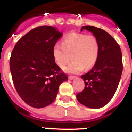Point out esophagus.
I'll return each mask as SVG.
<instances>
[{"label":"esophagus","instance_id":"esophagus-1","mask_svg":"<svg viewBox=\"0 0 132 132\" xmlns=\"http://www.w3.org/2000/svg\"><path fill=\"white\" fill-rule=\"evenodd\" d=\"M75 78H76V76H74V75H69L68 76V79H73Z\"/></svg>","mask_w":132,"mask_h":132}]
</instances>
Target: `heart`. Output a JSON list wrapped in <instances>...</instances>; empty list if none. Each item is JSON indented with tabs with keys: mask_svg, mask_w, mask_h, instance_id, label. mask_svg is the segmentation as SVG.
Returning a JSON list of instances; mask_svg holds the SVG:
<instances>
[{
	"mask_svg": "<svg viewBox=\"0 0 132 132\" xmlns=\"http://www.w3.org/2000/svg\"><path fill=\"white\" fill-rule=\"evenodd\" d=\"M99 51V43L95 36L72 33L63 38L61 45L57 44L54 46L53 56L56 64L61 68H64L72 58L66 70L77 73L96 64Z\"/></svg>",
	"mask_w": 132,
	"mask_h": 132,
	"instance_id": "b5f03b06",
	"label": "heart"
}]
</instances>
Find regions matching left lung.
Returning a JSON list of instances; mask_svg holds the SVG:
<instances>
[{
  "mask_svg": "<svg viewBox=\"0 0 132 132\" xmlns=\"http://www.w3.org/2000/svg\"><path fill=\"white\" fill-rule=\"evenodd\" d=\"M92 32L99 43V56L90 71L81 75L85 82L82 92L77 94L80 103L100 108L112 99L117 91L123 71L122 53L117 41L105 31L94 26H84L81 31Z\"/></svg>",
  "mask_w": 132,
  "mask_h": 132,
  "instance_id": "obj_1",
  "label": "left lung"
}]
</instances>
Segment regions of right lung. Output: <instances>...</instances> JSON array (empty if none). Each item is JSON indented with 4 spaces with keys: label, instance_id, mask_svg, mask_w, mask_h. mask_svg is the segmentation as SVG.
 <instances>
[{
    "label": "right lung",
    "instance_id": "right-lung-1",
    "mask_svg": "<svg viewBox=\"0 0 132 132\" xmlns=\"http://www.w3.org/2000/svg\"><path fill=\"white\" fill-rule=\"evenodd\" d=\"M62 34L40 26L22 37L11 52L9 66L18 94L30 106L42 108L53 102L68 76L57 65L53 48Z\"/></svg>",
    "mask_w": 132,
    "mask_h": 132
}]
</instances>
